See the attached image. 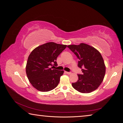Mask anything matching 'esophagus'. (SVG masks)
Here are the masks:
<instances>
[{
    "mask_svg": "<svg viewBox=\"0 0 123 123\" xmlns=\"http://www.w3.org/2000/svg\"><path fill=\"white\" fill-rule=\"evenodd\" d=\"M65 73H66V74H71V72H67V71H65Z\"/></svg>",
    "mask_w": 123,
    "mask_h": 123,
    "instance_id": "1",
    "label": "esophagus"
}]
</instances>
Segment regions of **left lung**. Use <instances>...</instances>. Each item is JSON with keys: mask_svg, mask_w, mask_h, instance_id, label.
I'll list each match as a JSON object with an SVG mask.
<instances>
[{"mask_svg": "<svg viewBox=\"0 0 123 123\" xmlns=\"http://www.w3.org/2000/svg\"><path fill=\"white\" fill-rule=\"evenodd\" d=\"M68 47L79 59L78 67L83 74H78L79 80L72 87L80 93H88L97 89L105 75L106 66L101 54L95 48L84 43L70 44Z\"/></svg>", "mask_w": 123, "mask_h": 123, "instance_id": "8db88e82", "label": "left lung"}]
</instances>
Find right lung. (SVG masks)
I'll use <instances>...</instances> for the list:
<instances>
[{
	"instance_id": "right-lung-1",
	"label": "right lung",
	"mask_w": 123,
	"mask_h": 123,
	"mask_svg": "<svg viewBox=\"0 0 123 123\" xmlns=\"http://www.w3.org/2000/svg\"><path fill=\"white\" fill-rule=\"evenodd\" d=\"M66 47V44L49 42L36 47L29 55L26 74L30 83L37 90L48 92L57 86L64 71L51 67L57 65V57Z\"/></svg>"
}]
</instances>
